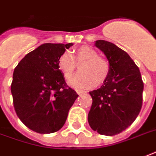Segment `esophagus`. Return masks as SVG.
Masks as SVG:
<instances>
[{
	"label": "esophagus",
	"mask_w": 156,
	"mask_h": 156,
	"mask_svg": "<svg viewBox=\"0 0 156 156\" xmlns=\"http://www.w3.org/2000/svg\"><path fill=\"white\" fill-rule=\"evenodd\" d=\"M77 91V93H78V95H82V94H84V93H86L85 90H76Z\"/></svg>",
	"instance_id": "obj_1"
}]
</instances>
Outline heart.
Listing matches in <instances>:
<instances>
[{"mask_svg": "<svg viewBox=\"0 0 156 156\" xmlns=\"http://www.w3.org/2000/svg\"><path fill=\"white\" fill-rule=\"evenodd\" d=\"M74 61L82 62L79 66L81 73L73 75L69 80V84L76 89H87L98 84H101L108 78L111 66L106 58L99 56L97 51L89 46H82L75 51ZM72 55L69 52H64L58 59V68L64 77L68 79L75 69Z\"/></svg>", "mask_w": 156, "mask_h": 156, "instance_id": "b5f03b06", "label": "heart"}]
</instances>
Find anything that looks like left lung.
I'll return each mask as SVG.
<instances>
[{
	"label": "left lung",
	"mask_w": 156,
	"mask_h": 156,
	"mask_svg": "<svg viewBox=\"0 0 156 156\" xmlns=\"http://www.w3.org/2000/svg\"><path fill=\"white\" fill-rule=\"evenodd\" d=\"M108 60L111 71L104 85L90 91L88 122L93 130L112 136L127 129L140 112L143 82L140 70L124 50L105 40L95 41Z\"/></svg>",
	"instance_id": "8db88e82"
}]
</instances>
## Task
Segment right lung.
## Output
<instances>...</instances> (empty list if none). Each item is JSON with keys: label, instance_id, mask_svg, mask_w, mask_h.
<instances>
[{"label": "right lung", "instance_id": "1", "mask_svg": "<svg viewBox=\"0 0 156 156\" xmlns=\"http://www.w3.org/2000/svg\"><path fill=\"white\" fill-rule=\"evenodd\" d=\"M73 45L44 44L27 53L14 69L11 93L17 116L39 133L58 131L78 95L66 84L58 59Z\"/></svg>", "mask_w": 156, "mask_h": 156}]
</instances>
